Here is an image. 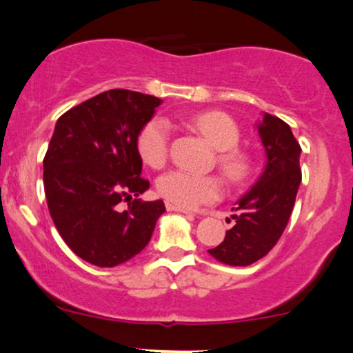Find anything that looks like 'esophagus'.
<instances>
[{
	"instance_id": "1",
	"label": "esophagus",
	"mask_w": 353,
	"mask_h": 353,
	"mask_svg": "<svg viewBox=\"0 0 353 353\" xmlns=\"http://www.w3.org/2000/svg\"><path fill=\"white\" fill-rule=\"evenodd\" d=\"M166 208H168L169 211H177V213L192 214V211H190V210H187V208H181V206H176V205H172V203H166Z\"/></svg>"
}]
</instances>
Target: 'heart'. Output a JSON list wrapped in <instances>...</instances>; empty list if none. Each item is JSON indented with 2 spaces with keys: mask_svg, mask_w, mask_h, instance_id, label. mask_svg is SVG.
Returning <instances> with one entry per match:
<instances>
[{
  "mask_svg": "<svg viewBox=\"0 0 353 353\" xmlns=\"http://www.w3.org/2000/svg\"><path fill=\"white\" fill-rule=\"evenodd\" d=\"M192 124L219 152L218 164L224 176L232 182L245 179L250 163L247 154L236 148L241 140V130L232 117L219 111H208L195 116ZM169 135L171 128L163 117H153L140 129L135 147L145 164L161 168L166 163ZM157 190L169 203L181 208H195L218 200L223 195V184L214 176H199L174 169L158 177Z\"/></svg>",
  "mask_w": 353,
  "mask_h": 353,
  "instance_id": "obj_1",
  "label": "heart"
}]
</instances>
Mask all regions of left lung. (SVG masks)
I'll list each match as a JSON object with an SVG mask.
<instances>
[{
	"instance_id": "left-lung-1",
	"label": "left lung",
	"mask_w": 353,
	"mask_h": 353,
	"mask_svg": "<svg viewBox=\"0 0 353 353\" xmlns=\"http://www.w3.org/2000/svg\"><path fill=\"white\" fill-rule=\"evenodd\" d=\"M266 153L265 171L237 201L234 225L210 255L229 266H248L278 243L294 210L302 172V148L289 124L265 112L256 125Z\"/></svg>"
}]
</instances>
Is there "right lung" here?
Here are the masks:
<instances>
[{
  "mask_svg": "<svg viewBox=\"0 0 353 353\" xmlns=\"http://www.w3.org/2000/svg\"><path fill=\"white\" fill-rule=\"evenodd\" d=\"M163 100L103 92L70 108L54 125L43 159L48 210L59 236L90 265L112 268L139 255L152 239L163 200L142 201L137 135ZM129 201L120 210V201Z\"/></svg>",
  "mask_w": 353,
  "mask_h": 353,
  "instance_id": "obj_1",
  "label": "right lung"
}]
</instances>
